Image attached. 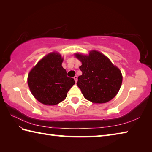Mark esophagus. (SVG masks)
<instances>
[{
  "label": "esophagus",
  "mask_w": 152,
  "mask_h": 152,
  "mask_svg": "<svg viewBox=\"0 0 152 152\" xmlns=\"http://www.w3.org/2000/svg\"><path fill=\"white\" fill-rule=\"evenodd\" d=\"M74 80H75V82H77V81H78V76H75L74 77Z\"/></svg>",
  "instance_id": "1"
}]
</instances>
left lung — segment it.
Returning <instances> with one entry per match:
<instances>
[{
  "mask_svg": "<svg viewBox=\"0 0 152 152\" xmlns=\"http://www.w3.org/2000/svg\"><path fill=\"white\" fill-rule=\"evenodd\" d=\"M82 64L77 86L83 96L93 103H105L117 95L122 83V75L118 68L104 55L92 51L89 56L76 54Z\"/></svg>",
  "mask_w": 152,
  "mask_h": 152,
  "instance_id": "8db88e82",
  "label": "left lung"
}]
</instances>
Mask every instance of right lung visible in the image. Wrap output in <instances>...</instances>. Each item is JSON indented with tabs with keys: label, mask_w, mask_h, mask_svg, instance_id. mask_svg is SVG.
Returning <instances> with one entry per match:
<instances>
[{
	"label": "right lung",
	"mask_w": 152,
	"mask_h": 152,
	"mask_svg": "<svg viewBox=\"0 0 152 152\" xmlns=\"http://www.w3.org/2000/svg\"><path fill=\"white\" fill-rule=\"evenodd\" d=\"M61 55L51 53L42 58L28 76V85L36 99L46 105H56L65 99L75 83L66 76Z\"/></svg>",
	"instance_id": "1"
}]
</instances>
